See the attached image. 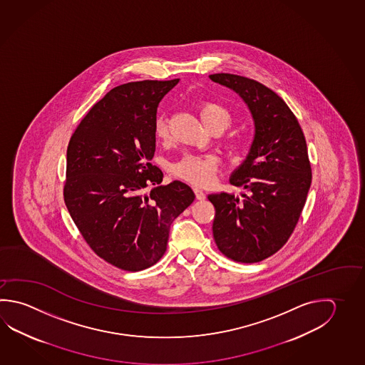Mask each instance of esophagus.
Listing matches in <instances>:
<instances>
[{
	"instance_id": "1",
	"label": "esophagus",
	"mask_w": 365,
	"mask_h": 365,
	"mask_svg": "<svg viewBox=\"0 0 365 365\" xmlns=\"http://www.w3.org/2000/svg\"><path fill=\"white\" fill-rule=\"evenodd\" d=\"M194 192H195V197H197L198 200H205L206 199V194L202 192L200 189H198V187H194Z\"/></svg>"
}]
</instances>
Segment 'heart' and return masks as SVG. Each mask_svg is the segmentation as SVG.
<instances>
[{
  "label": "heart",
  "instance_id": "1",
  "mask_svg": "<svg viewBox=\"0 0 365 365\" xmlns=\"http://www.w3.org/2000/svg\"><path fill=\"white\" fill-rule=\"evenodd\" d=\"M199 115L208 130L219 128L221 133L232 125V115L225 106L217 103H203L199 106ZM155 135L158 139L168 138V126L163 117L155 122ZM173 173L180 179L185 180L194 185H208L212 181L217 170V159L213 155H195L185 154L173 163Z\"/></svg>",
  "mask_w": 365,
  "mask_h": 365
}]
</instances>
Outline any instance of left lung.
I'll use <instances>...</instances> for the list:
<instances>
[{"label": "left lung", "mask_w": 365, "mask_h": 365, "mask_svg": "<svg viewBox=\"0 0 365 365\" xmlns=\"http://www.w3.org/2000/svg\"><path fill=\"white\" fill-rule=\"evenodd\" d=\"M210 78L238 93L255 125L250 152L230 175L247 192L208 195L213 238L226 257L259 262L285 245L305 206L312 185L305 136L284 100L262 83L230 73Z\"/></svg>", "instance_id": "8db88e82"}]
</instances>
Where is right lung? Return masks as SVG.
<instances>
[{
  "mask_svg": "<svg viewBox=\"0 0 365 365\" xmlns=\"http://www.w3.org/2000/svg\"><path fill=\"white\" fill-rule=\"evenodd\" d=\"M139 81L114 87L90 109L66 150L64 200L93 252L112 265L139 272L165 255L173 220L195 198L150 163L157 108L179 83ZM148 185L155 187L145 192Z\"/></svg>",
  "mask_w": 365,
  "mask_h": 365,
  "instance_id": "add662e5",
  "label": "right lung"
}]
</instances>
